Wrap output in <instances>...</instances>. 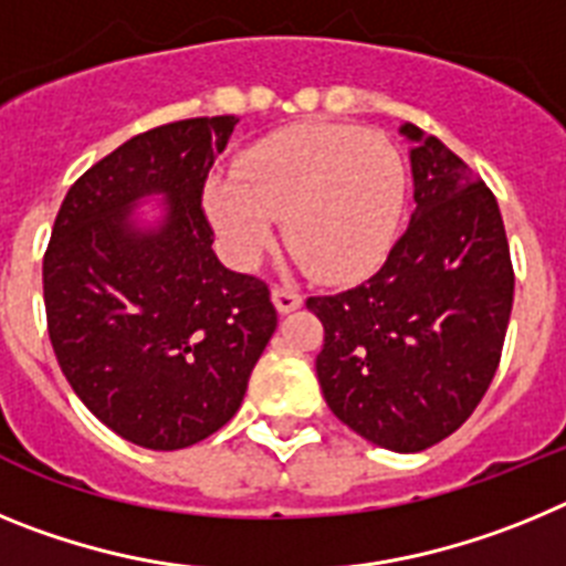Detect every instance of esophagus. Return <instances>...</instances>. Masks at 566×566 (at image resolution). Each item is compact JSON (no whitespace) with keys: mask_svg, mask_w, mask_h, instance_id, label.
Here are the masks:
<instances>
[{"mask_svg":"<svg viewBox=\"0 0 566 566\" xmlns=\"http://www.w3.org/2000/svg\"><path fill=\"white\" fill-rule=\"evenodd\" d=\"M272 300H274V306H277V312H283V314H289V312H294V308L303 306V294L292 286H274Z\"/></svg>","mask_w":566,"mask_h":566,"instance_id":"1","label":"esophagus"}]
</instances>
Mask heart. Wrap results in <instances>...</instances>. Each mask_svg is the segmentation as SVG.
Instances as JSON below:
<instances>
[{
	"label": "heart",
	"instance_id": "obj_1",
	"mask_svg": "<svg viewBox=\"0 0 566 566\" xmlns=\"http://www.w3.org/2000/svg\"><path fill=\"white\" fill-rule=\"evenodd\" d=\"M402 158L385 135L297 124L240 155L207 189L212 223L243 266L272 247L277 218L314 274L348 280L377 266L402 212Z\"/></svg>",
	"mask_w": 566,
	"mask_h": 566
}]
</instances>
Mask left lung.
Here are the masks:
<instances>
[{"label":"left lung","mask_w":566,"mask_h":566,"mask_svg":"<svg viewBox=\"0 0 566 566\" xmlns=\"http://www.w3.org/2000/svg\"><path fill=\"white\" fill-rule=\"evenodd\" d=\"M411 223L377 274L308 297L323 323L317 379L339 422L417 453L459 431L502 359L513 260L496 195L413 124Z\"/></svg>","instance_id":"left-lung-1"}]
</instances>
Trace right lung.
<instances>
[{"instance_id":"obj_1","label":"right lung","mask_w":566,"mask_h":566,"mask_svg":"<svg viewBox=\"0 0 566 566\" xmlns=\"http://www.w3.org/2000/svg\"><path fill=\"white\" fill-rule=\"evenodd\" d=\"M238 118H184L135 135L64 195L44 252L48 334L70 388L109 431L181 451L238 413L277 328L269 286L212 252L203 187ZM168 195L142 233L128 209Z\"/></svg>"}]
</instances>
